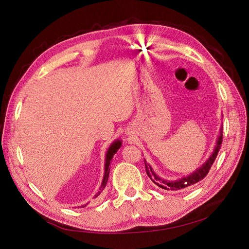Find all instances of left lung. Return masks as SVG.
Masks as SVG:
<instances>
[{"label": "left lung", "mask_w": 249, "mask_h": 249, "mask_svg": "<svg viewBox=\"0 0 249 249\" xmlns=\"http://www.w3.org/2000/svg\"><path fill=\"white\" fill-rule=\"evenodd\" d=\"M221 129H222V127H221ZM221 143H222V133L220 132V135H219V137H218V139H217L216 146H215V148L213 150L212 155L210 156L209 159L205 163H203L199 168H197L194 172H192L190 176L182 178H179V179H176V180L164 179V178H162L160 177H158L156 173H155V171L153 170L152 166H150V165L148 163H146V161L144 160L145 170H146L147 176L157 186H159L160 188H162V189L173 190V191L180 190V189H186V188L198 183L199 180H201L203 178H205L208 175L211 167H212V165H213L215 159H216V157L218 155V152H219V149L221 147Z\"/></svg>", "instance_id": "1"}]
</instances>
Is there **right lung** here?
Returning <instances> with one entry per match:
<instances>
[{
    "instance_id": "add662e5",
    "label": "right lung",
    "mask_w": 249,
    "mask_h": 249,
    "mask_svg": "<svg viewBox=\"0 0 249 249\" xmlns=\"http://www.w3.org/2000/svg\"><path fill=\"white\" fill-rule=\"evenodd\" d=\"M122 146V141L120 140H116L112 143V144L110 145V147L108 148L107 150V154H106V163H105V175H104V178H103V182H102V185L100 187V190L97 191V193L94 195V197H97L99 195L103 192V190L105 189V187H106L107 185V182H108V178H109V172H110V164H111V160L113 156L115 155V153L117 152V150L119 149V147ZM88 205V203H87ZM86 207V205L82 206L81 208H84Z\"/></svg>"
}]
</instances>
